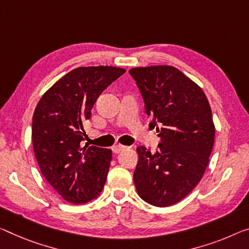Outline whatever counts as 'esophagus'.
Wrapping results in <instances>:
<instances>
[{
    "instance_id": "obj_1",
    "label": "esophagus",
    "mask_w": 249,
    "mask_h": 249,
    "mask_svg": "<svg viewBox=\"0 0 249 249\" xmlns=\"http://www.w3.org/2000/svg\"><path fill=\"white\" fill-rule=\"evenodd\" d=\"M125 148H127V147L124 146V144H120V143H118V144H114V146L112 147V151L114 152V154H119L120 151L124 150Z\"/></svg>"
}]
</instances>
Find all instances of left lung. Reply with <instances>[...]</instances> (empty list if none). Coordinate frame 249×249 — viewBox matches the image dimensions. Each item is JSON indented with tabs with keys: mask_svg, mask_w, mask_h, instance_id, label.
Listing matches in <instances>:
<instances>
[{
	"mask_svg": "<svg viewBox=\"0 0 249 249\" xmlns=\"http://www.w3.org/2000/svg\"><path fill=\"white\" fill-rule=\"evenodd\" d=\"M154 118L161 142L155 154L138 147L133 173L141 199L156 207L182 200L201 180L215 142V124L201 88L171 66L138 67L129 71Z\"/></svg>",
	"mask_w": 249,
	"mask_h": 249,
	"instance_id": "8db88e82",
	"label": "left lung"
}]
</instances>
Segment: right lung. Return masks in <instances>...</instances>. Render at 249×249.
<instances>
[{
	"mask_svg": "<svg viewBox=\"0 0 249 249\" xmlns=\"http://www.w3.org/2000/svg\"><path fill=\"white\" fill-rule=\"evenodd\" d=\"M124 72L109 66L73 69L45 91L34 110L32 143L40 170L71 204L95 199L105 186L112 151L81 141L99 95Z\"/></svg>",
	"mask_w": 249,
	"mask_h": 249,
	"instance_id": "right-lung-1",
	"label": "right lung"
}]
</instances>
